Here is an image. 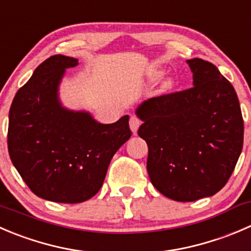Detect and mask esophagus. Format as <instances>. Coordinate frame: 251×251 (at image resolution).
<instances>
[{"instance_id": "34e87169", "label": "esophagus", "mask_w": 251, "mask_h": 251, "mask_svg": "<svg viewBox=\"0 0 251 251\" xmlns=\"http://www.w3.org/2000/svg\"><path fill=\"white\" fill-rule=\"evenodd\" d=\"M141 124H142V121H141V119L138 118V116H136V115L130 116V128H131V131L133 132V135L137 132V130H138V127H140Z\"/></svg>"}]
</instances>
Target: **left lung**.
I'll return each instance as SVG.
<instances>
[{"label":"left lung","instance_id":"8db88e82","mask_svg":"<svg viewBox=\"0 0 251 251\" xmlns=\"http://www.w3.org/2000/svg\"><path fill=\"white\" fill-rule=\"evenodd\" d=\"M194 87L143 101L138 136L148 145L147 170L167 198L191 202L215 195L243 150L244 121L237 93L217 67L187 60Z\"/></svg>","mask_w":251,"mask_h":251}]
</instances>
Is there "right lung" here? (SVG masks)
<instances>
[{"mask_svg": "<svg viewBox=\"0 0 251 251\" xmlns=\"http://www.w3.org/2000/svg\"><path fill=\"white\" fill-rule=\"evenodd\" d=\"M78 60L53 55L17 92L9 109L8 153L28 187L44 200L79 203L103 185L110 160L131 137L128 116L99 124L62 108L57 87Z\"/></svg>", "mask_w": 251, "mask_h": 251, "instance_id": "add662e5", "label": "right lung"}]
</instances>
